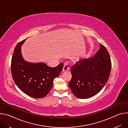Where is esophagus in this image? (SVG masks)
<instances>
[{
  "mask_svg": "<svg viewBox=\"0 0 128 128\" xmlns=\"http://www.w3.org/2000/svg\"><path fill=\"white\" fill-rule=\"evenodd\" d=\"M69 68L68 64H67V63H65L64 65V67H63V71H67V70H69Z\"/></svg>",
  "mask_w": 128,
  "mask_h": 128,
  "instance_id": "obj_1",
  "label": "esophagus"
}]
</instances>
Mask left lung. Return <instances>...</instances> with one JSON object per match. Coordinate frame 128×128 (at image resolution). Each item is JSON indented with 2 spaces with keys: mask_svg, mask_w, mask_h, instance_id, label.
<instances>
[{
  "mask_svg": "<svg viewBox=\"0 0 128 128\" xmlns=\"http://www.w3.org/2000/svg\"><path fill=\"white\" fill-rule=\"evenodd\" d=\"M111 68L109 54L100 44L94 57L80 60L71 66L72 78L69 86L73 94L80 99L94 96L106 84Z\"/></svg>",
  "mask_w": 128,
  "mask_h": 128,
  "instance_id": "left-lung-1",
  "label": "left lung"
}]
</instances>
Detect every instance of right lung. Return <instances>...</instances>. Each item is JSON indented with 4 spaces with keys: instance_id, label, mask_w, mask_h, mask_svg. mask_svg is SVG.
<instances>
[{
    "instance_id": "1",
    "label": "right lung",
    "mask_w": 128,
    "mask_h": 128,
    "mask_svg": "<svg viewBox=\"0 0 128 128\" xmlns=\"http://www.w3.org/2000/svg\"><path fill=\"white\" fill-rule=\"evenodd\" d=\"M24 40L14 48L11 61V72L14 82L23 92L35 98L46 96L52 88L53 80L62 71L63 63L50 67L44 63L25 61L21 54Z\"/></svg>"
}]
</instances>
